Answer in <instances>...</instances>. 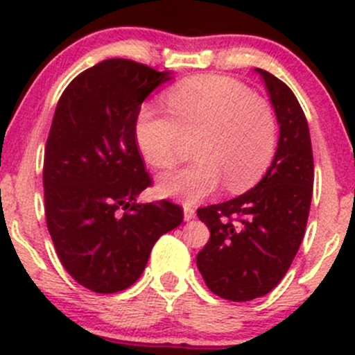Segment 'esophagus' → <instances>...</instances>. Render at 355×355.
Masks as SVG:
<instances>
[{
  "label": "esophagus",
  "mask_w": 355,
  "mask_h": 355,
  "mask_svg": "<svg viewBox=\"0 0 355 355\" xmlns=\"http://www.w3.org/2000/svg\"><path fill=\"white\" fill-rule=\"evenodd\" d=\"M184 218H185V221L194 220V218H196V209H194V207L184 206Z\"/></svg>",
  "instance_id": "obj_1"
}]
</instances>
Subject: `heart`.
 I'll use <instances>...</instances> for the list:
<instances>
[{"instance_id":"b5f03b06","label":"heart","mask_w":355,"mask_h":355,"mask_svg":"<svg viewBox=\"0 0 355 355\" xmlns=\"http://www.w3.org/2000/svg\"><path fill=\"white\" fill-rule=\"evenodd\" d=\"M166 105L170 114L148 106L135 120V142L146 163L171 170L182 135H200L194 146L198 161L161 178L163 194L194 204L223 182L227 191L242 192L256 185L273 163L277 116L239 82L218 75L189 78L168 92Z\"/></svg>"}]
</instances>
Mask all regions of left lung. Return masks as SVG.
<instances>
[{
    "label": "left lung",
    "mask_w": 355,
    "mask_h": 355,
    "mask_svg": "<svg viewBox=\"0 0 355 355\" xmlns=\"http://www.w3.org/2000/svg\"><path fill=\"white\" fill-rule=\"evenodd\" d=\"M270 92L280 139L263 180L239 198L199 207L211 237L198 254L207 288L245 302L271 292L288 271L306 232L314 161L306 114L288 85L256 68Z\"/></svg>",
    "instance_id": "left-lung-1"
}]
</instances>
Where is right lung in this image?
Listing matches in <instances>:
<instances>
[{"label":"right lung","instance_id":"obj_1","mask_svg":"<svg viewBox=\"0 0 355 355\" xmlns=\"http://www.w3.org/2000/svg\"><path fill=\"white\" fill-rule=\"evenodd\" d=\"M168 78L132 60H105L78 73L56 105L42 168L46 225L68 275L96 293L135 284L157 239L184 221L171 200H135L153 185L135 120Z\"/></svg>","mask_w":355,"mask_h":355}]
</instances>
